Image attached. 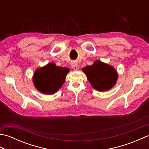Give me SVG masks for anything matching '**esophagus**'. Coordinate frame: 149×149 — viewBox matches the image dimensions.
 <instances>
[{
	"label": "esophagus",
	"instance_id": "obj_1",
	"mask_svg": "<svg viewBox=\"0 0 149 149\" xmlns=\"http://www.w3.org/2000/svg\"><path fill=\"white\" fill-rule=\"evenodd\" d=\"M72 66L73 69H74V70H77V68H77V63H75V62L72 63Z\"/></svg>",
	"mask_w": 149,
	"mask_h": 149
}]
</instances>
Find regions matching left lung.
Here are the masks:
<instances>
[{
    "mask_svg": "<svg viewBox=\"0 0 149 149\" xmlns=\"http://www.w3.org/2000/svg\"><path fill=\"white\" fill-rule=\"evenodd\" d=\"M83 71L93 88L100 91L111 89L118 79L116 70L99 60L95 61L92 65L83 68Z\"/></svg>",
    "mask_w": 149,
    "mask_h": 149,
    "instance_id": "obj_1",
    "label": "left lung"
}]
</instances>
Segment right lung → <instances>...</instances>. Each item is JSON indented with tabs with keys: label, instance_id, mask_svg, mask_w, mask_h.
Masks as SVG:
<instances>
[{
	"label": "right lung",
	"instance_id": "obj_1",
	"mask_svg": "<svg viewBox=\"0 0 149 149\" xmlns=\"http://www.w3.org/2000/svg\"><path fill=\"white\" fill-rule=\"evenodd\" d=\"M70 70L66 67L57 66L55 63H48L37 69L33 76V83L41 93L52 95L61 88L65 81Z\"/></svg>",
	"mask_w": 149,
	"mask_h": 149
}]
</instances>
